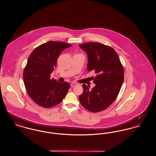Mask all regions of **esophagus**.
<instances>
[{
	"instance_id": "esophagus-1",
	"label": "esophagus",
	"mask_w": 156,
	"mask_h": 156,
	"mask_svg": "<svg viewBox=\"0 0 156 156\" xmlns=\"http://www.w3.org/2000/svg\"><path fill=\"white\" fill-rule=\"evenodd\" d=\"M76 85H77V83H76V82H71V87H74L75 86H76Z\"/></svg>"
}]
</instances>
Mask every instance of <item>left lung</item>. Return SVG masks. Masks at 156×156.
<instances>
[{
    "instance_id": "left-lung-1",
    "label": "left lung",
    "mask_w": 156,
    "mask_h": 156,
    "mask_svg": "<svg viewBox=\"0 0 156 156\" xmlns=\"http://www.w3.org/2000/svg\"><path fill=\"white\" fill-rule=\"evenodd\" d=\"M88 57V70H94L96 85L92 90L82 85L83 93L79 96L82 106L92 112L102 111L116 99L124 80V69L118 54L111 47L100 43L80 44Z\"/></svg>"
}]
</instances>
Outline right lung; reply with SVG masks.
<instances>
[{
  "mask_svg": "<svg viewBox=\"0 0 156 156\" xmlns=\"http://www.w3.org/2000/svg\"><path fill=\"white\" fill-rule=\"evenodd\" d=\"M72 46L62 41H50L38 46L27 60L23 81L30 98L37 105L49 108L59 104L67 95L70 85L51 79L50 75L62 52Z\"/></svg>",
  "mask_w": 156,
  "mask_h": 156,
  "instance_id": "1",
  "label": "right lung"
}]
</instances>
